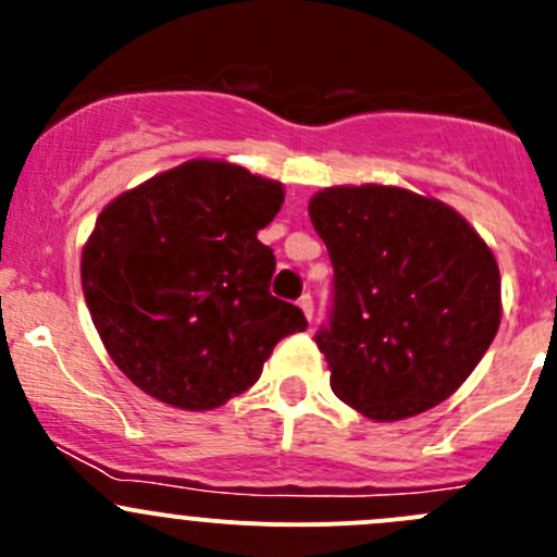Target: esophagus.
I'll list each match as a JSON object with an SVG mask.
<instances>
[{
	"label": "esophagus",
	"mask_w": 557,
	"mask_h": 557,
	"mask_svg": "<svg viewBox=\"0 0 557 557\" xmlns=\"http://www.w3.org/2000/svg\"><path fill=\"white\" fill-rule=\"evenodd\" d=\"M299 307H301V312L307 314V320H312V314H314V301H312V296L310 294H305L299 299Z\"/></svg>",
	"instance_id": "34e87169"
}]
</instances>
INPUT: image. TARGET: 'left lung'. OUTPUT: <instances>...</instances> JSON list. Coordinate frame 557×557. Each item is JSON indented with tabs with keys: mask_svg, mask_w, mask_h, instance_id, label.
I'll return each mask as SVG.
<instances>
[{
	"mask_svg": "<svg viewBox=\"0 0 557 557\" xmlns=\"http://www.w3.org/2000/svg\"><path fill=\"white\" fill-rule=\"evenodd\" d=\"M334 263L318 331L331 391L377 423L450 398L502 323L496 256L445 201L396 185H334L310 199Z\"/></svg>",
	"mask_w": 557,
	"mask_h": 557,
	"instance_id": "1",
	"label": "left lung"
}]
</instances>
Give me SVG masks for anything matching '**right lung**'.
Segmentation results:
<instances>
[{
  "mask_svg": "<svg viewBox=\"0 0 557 557\" xmlns=\"http://www.w3.org/2000/svg\"><path fill=\"white\" fill-rule=\"evenodd\" d=\"M283 199L277 180L194 159L104 207L83 245V294L139 391L215 409L261 377L283 336L307 329L299 307L269 294L274 252L258 243Z\"/></svg>",
  "mask_w": 557,
  "mask_h": 557,
  "instance_id": "add662e5",
  "label": "right lung"
}]
</instances>
